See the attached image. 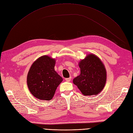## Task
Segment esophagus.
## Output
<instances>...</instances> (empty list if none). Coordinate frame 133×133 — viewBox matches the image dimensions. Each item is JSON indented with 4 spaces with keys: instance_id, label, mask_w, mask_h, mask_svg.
<instances>
[{
    "instance_id": "esophagus-1",
    "label": "esophagus",
    "mask_w": 133,
    "mask_h": 133,
    "mask_svg": "<svg viewBox=\"0 0 133 133\" xmlns=\"http://www.w3.org/2000/svg\"><path fill=\"white\" fill-rule=\"evenodd\" d=\"M71 78L70 77V78H66L65 80L66 81V82H70V81H71Z\"/></svg>"
}]
</instances>
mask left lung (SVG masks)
<instances>
[{"label": "left lung", "instance_id": "left-lung-1", "mask_svg": "<svg viewBox=\"0 0 133 133\" xmlns=\"http://www.w3.org/2000/svg\"><path fill=\"white\" fill-rule=\"evenodd\" d=\"M80 74L73 83L84 96L97 95L104 89L107 82V71L98 57L89 54L79 62Z\"/></svg>", "mask_w": 133, "mask_h": 133}]
</instances>
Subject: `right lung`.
Wrapping results in <instances>:
<instances>
[{"instance_id":"right-lung-1","label":"right lung","mask_w":133,"mask_h":133,"mask_svg":"<svg viewBox=\"0 0 133 133\" xmlns=\"http://www.w3.org/2000/svg\"><path fill=\"white\" fill-rule=\"evenodd\" d=\"M55 59L43 55L35 61L27 76V85L30 93L37 99L49 101L63 79L55 71Z\"/></svg>"}]
</instances>
